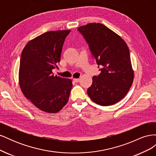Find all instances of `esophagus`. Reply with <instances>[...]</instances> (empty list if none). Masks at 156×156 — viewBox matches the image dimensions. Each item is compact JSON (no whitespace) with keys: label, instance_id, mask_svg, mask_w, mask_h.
I'll return each instance as SVG.
<instances>
[{"label":"esophagus","instance_id":"34e87169","mask_svg":"<svg viewBox=\"0 0 156 156\" xmlns=\"http://www.w3.org/2000/svg\"><path fill=\"white\" fill-rule=\"evenodd\" d=\"M73 81H74V82H75V83H79V81H80V79H76V78H74V79H73Z\"/></svg>","mask_w":156,"mask_h":156}]
</instances>
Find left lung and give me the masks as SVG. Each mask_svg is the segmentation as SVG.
<instances>
[{
    "instance_id": "obj_1",
    "label": "left lung",
    "mask_w": 156,
    "mask_h": 156,
    "mask_svg": "<svg viewBox=\"0 0 156 156\" xmlns=\"http://www.w3.org/2000/svg\"><path fill=\"white\" fill-rule=\"evenodd\" d=\"M77 30L86 40L98 68H101V73L92 77L88 96L101 106L119 102L133 81L128 47L120 36L101 23H89Z\"/></svg>"
}]
</instances>
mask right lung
<instances>
[{
  "label": "right lung",
  "mask_w": 156,
  "mask_h": 156,
  "mask_svg": "<svg viewBox=\"0 0 156 156\" xmlns=\"http://www.w3.org/2000/svg\"><path fill=\"white\" fill-rule=\"evenodd\" d=\"M70 30L49 31L28 43L21 55L19 81L25 96L39 109L58 112L68 101L72 80L54 76Z\"/></svg>",
  "instance_id": "1"
}]
</instances>
